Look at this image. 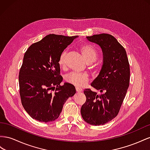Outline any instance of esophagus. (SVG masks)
<instances>
[{
    "instance_id": "esophagus-1",
    "label": "esophagus",
    "mask_w": 150,
    "mask_h": 150,
    "mask_svg": "<svg viewBox=\"0 0 150 150\" xmlns=\"http://www.w3.org/2000/svg\"><path fill=\"white\" fill-rule=\"evenodd\" d=\"M76 91L77 92H82V89H81V88H78V87H76Z\"/></svg>"
}]
</instances>
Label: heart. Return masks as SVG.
<instances>
[{
  "mask_svg": "<svg viewBox=\"0 0 150 150\" xmlns=\"http://www.w3.org/2000/svg\"><path fill=\"white\" fill-rule=\"evenodd\" d=\"M80 52L83 57L88 63H92L96 60L97 57V53L95 48L91 45L85 44L80 46ZM67 51H64L59 57L58 63L60 68H64L65 65V57ZM65 80L69 83L78 88L83 87L88 82V76L86 74H79L72 73L68 75Z\"/></svg>",
  "mask_w": 150,
  "mask_h": 150,
  "instance_id": "heart-1",
  "label": "heart"
}]
</instances>
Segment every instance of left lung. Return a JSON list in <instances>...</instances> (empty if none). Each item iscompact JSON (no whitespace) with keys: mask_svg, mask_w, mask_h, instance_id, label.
Segmentation results:
<instances>
[{"mask_svg":"<svg viewBox=\"0 0 150 150\" xmlns=\"http://www.w3.org/2000/svg\"><path fill=\"white\" fill-rule=\"evenodd\" d=\"M86 38L102 49L103 63L91 83L101 94L85 90L86 101L81 108V115L89 125H104L117 115L126 96L129 84V64L125 49L112 35L100 34Z\"/></svg>","mask_w":150,"mask_h":150,"instance_id":"8db88e82","label":"left lung"}]
</instances>
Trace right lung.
Returning a JSON list of instances; mask_svg holds the SVG:
<instances>
[{"label": "right lung", "instance_id": "obj_1", "mask_svg": "<svg viewBox=\"0 0 150 150\" xmlns=\"http://www.w3.org/2000/svg\"><path fill=\"white\" fill-rule=\"evenodd\" d=\"M77 37L47 35L25 53L19 75V92L23 108L33 119L45 122L56 120L67 100L76 93L74 85H60L63 78L58 61Z\"/></svg>", "mask_w": 150, "mask_h": 150}]
</instances>
